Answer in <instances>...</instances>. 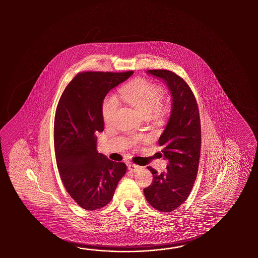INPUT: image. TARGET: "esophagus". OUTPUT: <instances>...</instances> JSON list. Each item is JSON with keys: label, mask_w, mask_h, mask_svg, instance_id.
<instances>
[{"label": "esophagus", "mask_w": 258, "mask_h": 258, "mask_svg": "<svg viewBox=\"0 0 258 258\" xmlns=\"http://www.w3.org/2000/svg\"><path fill=\"white\" fill-rule=\"evenodd\" d=\"M127 166H128V170H131V171H137V170L141 169V167H140V166H138V165L137 164H134V163H132V162L128 163Z\"/></svg>", "instance_id": "esophagus-1"}]
</instances>
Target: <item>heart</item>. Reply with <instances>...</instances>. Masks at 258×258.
Instances as JSON below:
<instances>
[{"label": "heart", "instance_id": "1", "mask_svg": "<svg viewBox=\"0 0 258 258\" xmlns=\"http://www.w3.org/2000/svg\"><path fill=\"white\" fill-rule=\"evenodd\" d=\"M121 98L145 117L153 116L161 118L168 113L169 107L162 104L164 90L158 85L146 79H137L128 83L120 90ZM119 102L116 97L109 95L102 105V117L106 122L111 120L118 109Z\"/></svg>", "mask_w": 258, "mask_h": 258}]
</instances>
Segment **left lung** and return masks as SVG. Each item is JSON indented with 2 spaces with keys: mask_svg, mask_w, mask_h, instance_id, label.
Wrapping results in <instances>:
<instances>
[{
  "mask_svg": "<svg viewBox=\"0 0 258 258\" xmlns=\"http://www.w3.org/2000/svg\"><path fill=\"white\" fill-rule=\"evenodd\" d=\"M161 78L170 90L172 106L170 119L159 139L161 152L168 159L167 170L153 174L152 183L144 189L154 209L170 212L189 197L197 179L201 149V124L198 102L191 88L181 77L168 70H148Z\"/></svg>",
  "mask_w": 258,
  "mask_h": 258,
  "instance_id": "obj_1",
  "label": "left lung"
}]
</instances>
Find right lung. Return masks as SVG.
Here are the masks:
<instances>
[{
    "instance_id": "1",
    "label": "right lung",
    "mask_w": 258,
    "mask_h": 258,
    "mask_svg": "<svg viewBox=\"0 0 258 258\" xmlns=\"http://www.w3.org/2000/svg\"><path fill=\"white\" fill-rule=\"evenodd\" d=\"M134 74L84 72L68 84L55 112L56 163L66 191L86 210L110 203L126 165L97 151L96 134L104 130L106 95Z\"/></svg>"
}]
</instances>
